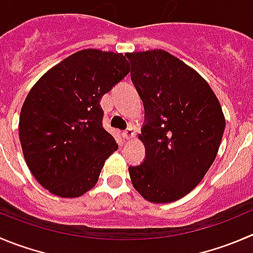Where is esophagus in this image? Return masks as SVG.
<instances>
[{
  "label": "esophagus",
  "instance_id": "34e87169",
  "mask_svg": "<svg viewBox=\"0 0 253 253\" xmlns=\"http://www.w3.org/2000/svg\"><path fill=\"white\" fill-rule=\"evenodd\" d=\"M134 135H135V130H134V128H128L123 131V138L126 139V140H128V139L134 138Z\"/></svg>",
  "mask_w": 253,
  "mask_h": 253
}]
</instances>
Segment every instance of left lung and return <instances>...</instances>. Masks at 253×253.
Here are the masks:
<instances>
[{"label":"left lung","mask_w":253,"mask_h":253,"mask_svg":"<svg viewBox=\"0 0 253 253\" xmlns=\"http://www.w3.org/2000/svg\"><path fill=\"white\" fill-rule=\"evenodd\" d=\"M130 77L144 104L139 139L145 159L129 167L136 191L150 203H171L189 194L212 165L225 117L208 82L163 49L126 53Z\"/></svg>","instance_id":"obj_1"}]
</instances>
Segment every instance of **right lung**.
I'll list each match as a JSON object with an SVG mask.
<instances>
[{"label": "right lung", "instance_id": "1", "mask_svg": "<svg viewBox=\"0 0 253 253\" xmlns=\"http://www.w3.org/2000/svg\"><path fill=\"white\" fill-rule=\"evenodd\" d=\"M130 72L122 53L83 49L33 85L20 115V141L31 172L44 189L78 197L99 179L118 149L103 126L100 99Z\"/></svg>", "mask_w": 253, "mask_h": 253}]
</instances>
